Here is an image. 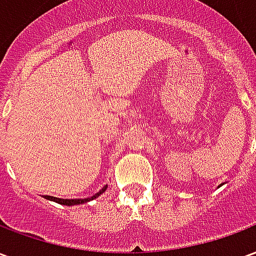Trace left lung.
Returning <instances> with one entry per match:
<instances>
[{
    "label": "left lung",
    "instance_id": "8db88e82",
    "mask_svg": "<svg viewBox=\"0 0 256 256\" xmlns=\"http://www.w3.org/2000/svg\"><path fill=\"white\" fill-rule=\"evenodd\" d=\"M220 185H222V184H220Z\"/></svg>",
    "mask_w": 256,
    "mask_h": 256
}]
</instances>
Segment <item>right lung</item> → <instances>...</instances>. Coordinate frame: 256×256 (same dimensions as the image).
<instances>
[{
  "label": "right lung",
  "instance_id": "1",
  "mask_svg": "<svg viewBox=\"0 0 256 256\" xmlns=\"http://www.w3.org/2000/svg\"><path fill=\"white\" fill-rule=\"evenodd\" d=\"M106 185L104 188L101 189L100 192H97L94 196H92V198H53V196H45V198L48 200H52V202H56L58 204H63V206H75V204H84V203H88L90 200H93V198H98L101 193L106 192Z\"/></svg>",
  "mask_w": 256,
  "mask_h": 256
}]
</instances>
